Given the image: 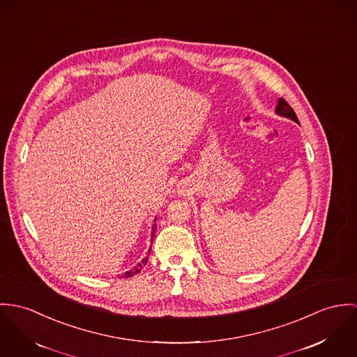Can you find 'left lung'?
<instances>
[{
	"label": "left lung",
	"mask_w": 357,
	"mask_h": 357,
	"mask_svg": "<svg viewBox=\"0 0 357 357\" xmlns=\"http://www.w3.org/2000/svg\"><path fill=\"white\" fill-rule=\"evenodd\" d=\"M275 114L279 116H283V118H287V119L293 120L296 123H298V119L293 111V108L283 100V98H279L277 102V108H275Z\"/></svg>",
	"instance_id": "left-lung-1"
}]
</instances>
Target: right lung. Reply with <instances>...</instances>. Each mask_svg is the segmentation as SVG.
I'll use <instances>...</instances> for the list:
<instances>
[{
  "label": "right lung",
  "mask_w": 357,
  "mask_h": 357,
  "mask_svg": "<svg viewBox=\"0 0 357 357\" xmlns=\"http://www.w3.org/2000/svg\"><path fill=\"white\" fill-rule=\"evenodd\" d=\"M156 218H155V225L152 226V238H151V242H153V238H155V233H156ZM151 249L152 248H149V250H148V253H146V256L141 260V263H138L132 270H130V271H126L121 277L130 278L132 277V275H135V274H138L142 268H144V266L148 263V259H149V253H151Z\"/></svg>",
  "instance_id": "1"
}]
</instances>
